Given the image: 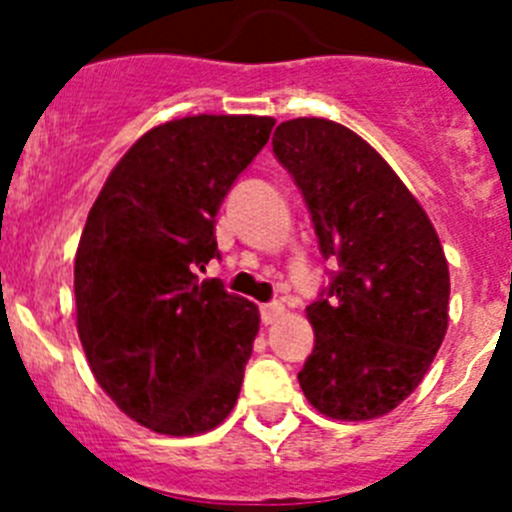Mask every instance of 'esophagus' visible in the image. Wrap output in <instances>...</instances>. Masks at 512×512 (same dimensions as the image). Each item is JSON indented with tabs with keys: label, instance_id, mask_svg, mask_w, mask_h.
I'll return each instance as SVG.
<instances>
[{
	"label": "esophagus",
	"instance_id": "obj_1",
	"mask_svg": "<svg viewBox=\"0 0 512 512\" xmlns=\"http://www.w3.org/2000/svg\"><path fill=\"white\" fill-rule=\"evenodd\" d=\"M284 312H287V310H284L282 302H266V305H261V323H264V325L277 323Z\"/></svg>",
	"mask_w": 512,
	"mask_h": 512
}]
</instances>
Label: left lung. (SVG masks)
I'll return each instance as SVG.
<instances>
[{
    "label": "left lung",
    "mask_w": 512,
    "mask_h": 512,
    "mask_svg": "<svg viewBox=\"0 0 512 512\" xmlns=\"http://www.w3.org/2000/svg\"><path fill=\"white\" fill-rule=\"evenodd\" d=\"M338 269L307 305L315 346L297 374L328 418L372 420L425 377L449 325V264L431 220L366 140L297 117L271 138Z\"/></svg>",
    "instance_id": "1"
}]
</instances>
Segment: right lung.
<instances>
[{"label":"right lung","instance_id":"obj_1","mask_svg":"<svg viewBox=\"0 0 512 512\" xmlns=\"http://www.w3.org/2000/svg\"><path fill=\"white\" fill-rule=\"evenodd\" d=\"M274 117L197 115L148 130L89 210L74 264L76 328L99 387L135 423L194 436L233 410L259 310L202 279L215 217Z\"/></svg>","mask_w":512,"mask_h":512}]
</instances>
